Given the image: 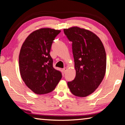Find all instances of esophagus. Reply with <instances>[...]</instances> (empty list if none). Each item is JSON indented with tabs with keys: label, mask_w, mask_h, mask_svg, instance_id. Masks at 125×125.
Wrapping results in <instances>:
<instances>
[{
	"label": "esophagus",
	"mask_w": 125,
	"mask_h": 125,
	"mask_svg": "<svg viewBox=\"0 0 125 125\" xmlns=\"http://www.w3.org/2000/svg\"><path fill=\"white\" fill-rule=\"evenodd\" d=\"M67 70V68L66 67L63 68V73H66Z\"/></svg>",
	"instance_id": "esophagus-1"
}]
</instances>
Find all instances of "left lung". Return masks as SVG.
<instances>
[{
    "label": "left lung",
    "instance_id": "1",
    "mask_svg": "<svg viewBox=\"0 0 125 125\" xmlns=\"http://www.w3.org/2000/svg\"><path fill=\"white\" fill-rule=\"evenodd\" d=\"M70 41L74 58L76 76L67 83L73 95L86 97L92 94L104 78L106 56L99 38L92 31L78 27L64 29Z\"/></svg>",
    "mask_w": 125,
    "mask_h": 125
}]
</instances>
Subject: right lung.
Returning <instances> with one entry per match:
<instances>
[{
  "instance_id": "obj_1",
  "label": "right lung",
  "mask_w": 125,
  "mask_h": 125,
  "mask_svg": "<svg viewBox=\"0 0 125 125\" xmlns=\"http://www.w3.org/2000/svg\"><path fill=\"white\" fill-rule=\"evenodd\" d=\"M61 31L41 28L26 38L19 54V68L26 85L38 94H46L55 88L62 73L52 66L50 49Z\"/></svg>"
}]
</instances>
